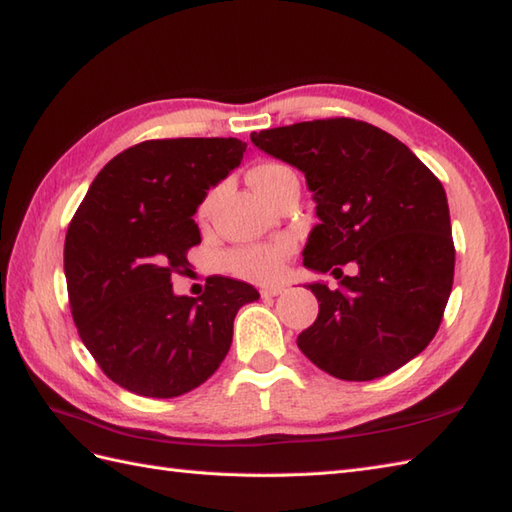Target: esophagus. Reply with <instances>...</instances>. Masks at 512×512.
I'll use <instances>...</instances> for the list:
<instances>
[{
    "instance_id": "1",
    "label": "esophagus",
    "mask_w": 512,
    "mask_h": 512,
    "mask_svg": "<svg viewBox=\"0 0 512 512\" xmlns=\"http://www.w3.org/2000/svg\"><path fill=\"white\" fill-rule=\"evenodd\" d=\"M259 292H262L264 299L266 297H279L281 292H284V286H268V288H262Z\"/></svg>"
}]
</instances>
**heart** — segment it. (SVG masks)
Segmentation results:
<instances>
[{
    "label": "heart",
    "mask_w": 512,
    "mask_h": 512,
    "mask_svg": "<svg viewBox=\"0 0 512 512\" xmlns=\"http://www.w3.org/2000/svg\"><path fill=\"white\" fill-rule=\"evenodd\" d=\"M288 171H290L288 167L277 165V162H264V165H257L250 169L248 178H250V184L259 191V195H266L270 187H273V184ZM292 250H295V244H292L290 239L239 246V248H233L231 253L224 257V264L237 277H242L246 281H255V284H268V281H273L281 273L286 257L292 253Z\"/></svg>",
    "instance_id": "b5f03b06"
}]
</instances>
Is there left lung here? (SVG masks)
Instances as JSON below:
<instances>
[{"instance_id":"8db88e82","label":"left lung","mask_w":512,"mask_h":512,"mask_svg":"<svg viewBox=\"0 0 512 512\" xmlns=\"http://www.w3.org/2000/svg\"><path fill=\"white\" fill-rule=\"evenodd\" d=\"M306 173L321 224L303 264L341 279L308 288L319 317L299 350L341 380H374L409 363L436 336L453 288L455 246L447 193L398 138L356 118H319L250 134ZM356 261L359 275L340 266Z\"/></svg>"}]
</instances>
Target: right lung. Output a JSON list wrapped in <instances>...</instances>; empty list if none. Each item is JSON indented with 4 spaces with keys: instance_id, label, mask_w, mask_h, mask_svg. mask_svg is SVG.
<instances>
[{
    "instance_id": "right-lung-1",
    "label": "right lung",
    "mask_w": 512,
    "mask_h": 512,
    "mask_svg": "<svg viewBox=\"0 0 512 512\" xmlns=\"http://www.w3.org/2000/svg\"><path fill=\"white\" fill-rule=\"evenodd\" d=\"M246 151L237 138H156L114 156L76 209L63 268L76 330L116 385L149 398L200 387L231 347L233 319L259 292L231 277L176 297L200 244L193 213Z\"/></svg>"
}]
</instances>
